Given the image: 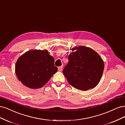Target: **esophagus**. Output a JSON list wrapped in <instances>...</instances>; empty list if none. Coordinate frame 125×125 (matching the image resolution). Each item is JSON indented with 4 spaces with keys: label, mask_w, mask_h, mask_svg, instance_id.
<instances>
[{
    "label": "esophagus",
    "mask_w": 125,
    "mask_h": 125,
    "mask_svg": "<svg viewBox=\"0 0 125 125\" xmlns=\"http://www.w3.org/2000/svg\"><path fill=\"white\" fill-rule=\"evenodd\" d=\"M63 69V66H60L58 67V71L59 72H61Z\"/></svg>",
    "instance_id": "esophagus-1"
}]
</instances>
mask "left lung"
<instances>
[{"label": "left lung", "mask_w": 125, "mask_h": 125, "mask_svg": "<svg viewBox=\"0 0 125 125\" xmlns=\"http://www.w3.org/2000/svg\"><path fill=\"white\" fill-rule=\"evenodd\" d=\"M68 58L63 73L71 86L83 91L97 86L104 68L103 60L97 52L89 47L76 46Z\"/></svg>", "instance_id": "8db88e82"}]
</instances>
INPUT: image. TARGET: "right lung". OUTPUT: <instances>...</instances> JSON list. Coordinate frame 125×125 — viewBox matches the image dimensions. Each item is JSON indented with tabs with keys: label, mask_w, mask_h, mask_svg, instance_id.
<instances>
[{
	"label": "right lung",
	"mask_w": 125,
	"mask_h": 125,
	"mask_svg": "<svg viewBox=\"0 0 125 125\" xmlns=\"http://www.w3.org/2000/svg\"><path fill=\"white\" fill-rule=\"evenodd\" d=\"M54 62L48 50H30L17 60L15 74L23 85L31 89L41 88L57 72Z\"/></svg>",
	"instance_id": "right-lung-1"
}]
</instances>
